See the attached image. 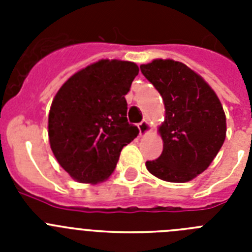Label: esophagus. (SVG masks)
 <instances>
[{"label": "esophagus", "instance_id": "34e87169", "mask_svg": "<svg viewBox=\"0 0 252 252\" xmlns=\"http://www.w3.org/2000/svg\"><path fill=\"white\" fill-rule=\"evenodd\" d=\"M137 126H139L140 135H146V133L150 132L151 131V126H150V124H149L148 120H144V121L140 122Z\"/></svg>", "mask_w": 252, "mask_h": 252}]
</instances>
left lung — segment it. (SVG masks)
Segmentation results:
<instances>
[{
  "label": "left lung",
  "instance_id": "obj_1",
  "mask_svg": "<svg viewBox=\"0 0 252 252\" xmlns=\"http://www.w3.org/2000/svg\"><path fill=\"white\" fill-rule=\"evenodd\" d=\"M140 69L165 106V120L159 127L162 153L158 159L146 161V168L171 183L194 179L223 145V107L203 78L180 62L155 59Z\"/></svg>",
  "mask_w": 252,
  "mask_h": 252
}]
</instances>
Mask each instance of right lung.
<instances>
[{"label":"right lung","instance_id":"right-lung-1","mask_svg":"<svg viewBox=\"0 0 252 252\" xmlns=\"http://www.w3.org/2000/svg\"><path fill=\"white\" fill-rule=\"evenodd\" d=\"M139 66L102 59L60 87L49 112V142L60 166L79 183L110 178L124 146L139 135L127 121V102Z\"/></svg>","mask_w":252,"mask_h":252}]
</instances>
